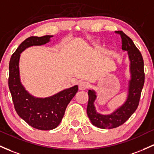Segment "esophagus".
<instances>
[{"label": "esophagus", "mask_w": 154, "mask_h": 154, "mask_svg": "<svg viewBox=\"0 0 154 154\" xmlns=\"http://www.w3.org/2000/svg\"><path fill=\"white\" fill-rule=\"evenodd\" d=\"M88 86L89 84L87 82H85V81H81V82H80V83H79V89L80 90H85V89H87L88 88Z\"/></svg>", "instance_id": "1"}]
</instances>
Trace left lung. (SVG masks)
Instances as JSON below:
<instances>
[{
  "label": "left lung",
  "mask_w": 154,
  "mask_h": 154,
  "mask_svg": "<svg viewBox=\"0 0 154 154\" xmlns=\"http://www.w3.org/2000/svg\"><path fill=\"white\" fill-rule=\"evenodd\" d=\"M121 35L122 50L127 51L130 61L131 79L128 85V96L126 102L112 113L102 115L97 112L94 106L96 99V92L88 91L87 114L93 125L100 129H113L124 124L135 112L139 104L140 95L145 82L144 62L141 53L134 42L121 30L116 32Z\"/></svg>",
  "instance_id": "8db88e82"
}]
</instances>
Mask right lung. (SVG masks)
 I'll list each match as a JSON object with an SVG mask.
<instances>
[{"mask_svg":"<svg viewBox=\"0 0 154 154\" xmlns=\"http://www.w3.org/2000/svg\"><path fill=\"white\" fill-rule=\"evenodd\" d=\"M52 36L28 37L20 44L9 62L8 88L15 110L27 124L39 130H51L60 124L69 103L78 91V86L74 85L50 97L36 98L25 90L21 83L19 69L20 54L29 47L48 43Z\"/></svg>","mask_w":154,"mask_h":154,"instance_id":"right-lung-1","label":"right lung"}]
</instances>
